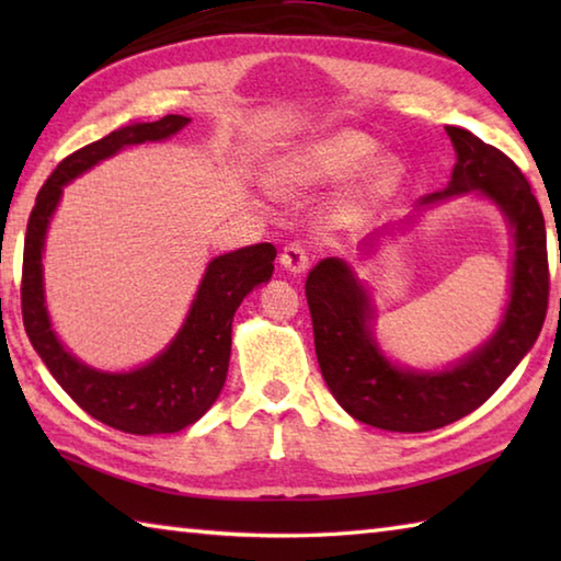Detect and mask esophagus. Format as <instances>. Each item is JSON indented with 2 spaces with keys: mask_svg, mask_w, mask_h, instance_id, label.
<instances>
[{
  "mask_svg": "<svg viewBox=\"0 0 561 561\" xmlns=\"http://www.w3.org/2000/svg\"><path fill=\"white\" fill-rule=\"evenodd\" d=\"M279 264L287 272H291V274H301V272H307V267H309V252H307V247H301V244H287L284 247V252L279 254Z\"/></svg>",
  "mask_w": 561,
  "mask_h": 561,
  "instance_id": "esophagus-1",
  "label": "esophagus"
}]
</instances>
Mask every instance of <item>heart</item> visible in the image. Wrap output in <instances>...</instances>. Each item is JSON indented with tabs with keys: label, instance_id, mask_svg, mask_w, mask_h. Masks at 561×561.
<instances>
[{
	"label": "heart",
	"instance_id": "obj_1",
	"mask_svg": "<svg viewBox=\"0 0 561 561\" xmlns=\"http://www.w3.org/2000/svg\"><path fill=\"white\" fill-rule=\"evenodd\" d=\"M378 144L366 133L341 128L324 138L311 140L282 158L272 170V180L282 193H304V190L339 183L356 170L354 197L358 205H381L391 197L403 180V163L396 156H378Z\"/></svg>",
	"mask_w": 561,
	"mask_h": 561
}]
</instances>
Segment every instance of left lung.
I'll use <instances>...</instances> for the list:
<instances>
[{"label": "left lung", "instance_id": "obj_1", "mask_svg": "<svg viewBox=\"0 0 561 561\" xmlns=\"http://www.w3.org/2000/svg\"><path fill=\"white\" fill-rule=\"evenodd\" d=\"M458 163L443 193L421 205L478 190L507 217L515 237L510 301L495 334L445 371H413L378 348L374 307L348 264L321 260L307 277L321 376L339 405L356 421L396 433H425L460 421L505 383L542 331L549 301L547 230L537 197L522 170L470 130L445 126Z\"/></svg>", "mask_w": 561, "mask_h": 561}]
</instances>
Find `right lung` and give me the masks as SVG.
<instances>
[{"label": "right lung", "instance_id": "obj_1", "mask_svg": "<svg viewBox=\"0 0 561 561\" xmlns=\"http://www.w3.org/2000/svg\"><path fill=\"white\" fill-rule=\"evenodd\" d=\"M187 123L190 118L185 116L133 123L66 156L42 185L26 222L22 264V319L26 336L56 383L73 398L76 405L111 428L133 435L183 431L201 421L207 408L217 401L230 366L232 317L247 294L257 284L270 282L277 250L270 242H260L215 257L207 264L185 324L163 354L136 371L108 374L81 364L54 334L44 304V237L66 183L123 148L165 140Z\"/></svg>", "mask_w": 561, "mask_h": 561}]
</instances>
